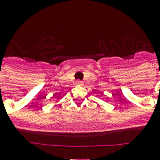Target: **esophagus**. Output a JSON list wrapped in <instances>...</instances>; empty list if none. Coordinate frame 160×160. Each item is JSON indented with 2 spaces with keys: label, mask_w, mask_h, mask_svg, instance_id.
Segmentation results:
<instances>
[{
  "label": "esophagus",
  "mask_w": 160,
  "mask_h": 160,
  "mask_svg": "<svg viewBox=\"0 0 160 160\" xmlns=\"http://www.w3.org/2000/svg\"><path fill=\"white\" fill-rule=\"evenodd\" d=\"M76 85H84V83H83L81 80H77V81H76Z\"/></svg>",
  "instance_id": "obj_1"
}]
</instances>
